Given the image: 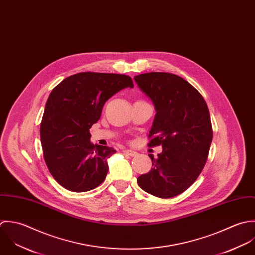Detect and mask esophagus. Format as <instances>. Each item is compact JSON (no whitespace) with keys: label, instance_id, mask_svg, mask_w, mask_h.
Returning <instances> with one entry per match:
<instances>
[{"label":"esophagus","instance_id":"esophagus-1","mask_svg":"<svg viewBox=\"0 0 255 255\" xmlns=\"http://www.w3.org/2000/svg\"><path fill=\"white\" fill-rule=\"evenodd\" d=\"M123 153L127 154V155H129V156H136L138 154L137 152L132 151V150H123Z\"/></svg>","mask_w":255,"mask_h":255}]
</instances>
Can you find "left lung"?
Masks as SVG:
<instances>
[{"mask_svg":"<svg viewBox=\"0 0 255 255\" xmlns=\"http://www.w3.org/2000/svg\"><path fill=\"white\" fill-rule=\"evenodd\" d=\"M134 80L156 111L148 145L162 147L157 158L149 154L153 167L137 182L153 196L172 198L189 188L203 170L213 139L209 109L200 93L179 76L152 72Z\"/></svg>","mask_w":255,"mask_h":255,"instance_id":"obj_1","label":"left lung"}]
</instances>
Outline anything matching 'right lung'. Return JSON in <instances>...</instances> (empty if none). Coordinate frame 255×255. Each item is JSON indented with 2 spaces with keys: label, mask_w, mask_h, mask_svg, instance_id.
Instances as JSON below:
<instances>
[{
  "label": "right lung",
  "mask_w": 255,
  "mask_h": 255,
  "mask_svg": "<svg viewBox=\"0 0 255 255\" xmlns=\"http://www.w3.org/2000/svg\"><path fill=\"white\" fill-rule=\"evenodd\" d=\"M133 87L126 75L83 72L52 90L40 124V139L46 165L61 186L86 192L104 181L107 158L116 151L94 145L90 128L101 118L108 99Z\"/></svg>",
  "instance_id": "1"
}]
</instances>
